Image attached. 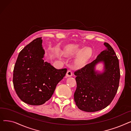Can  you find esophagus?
Instances as JSON below:
<instances>
[{
	"instance_id": "34e87169",
	"label": "esophagus",
	"mask_w": 131,
	"mask_h": 131,
	"mask_svg": "<svg viewBox=\"0 0 131 131\" xmlns=\"http://www.w3.org/2000/svg\"><path fill=\"white\" fill-rule=\"evenodd\" d=\"M73 73L71 71H67L66 73V77H71L72 76Z\"/></svg>"
}]
</instances>
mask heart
I'll list each match as a JSON object with an SVG mask.
<instances>
[{"label": "heart", "instance_id": "1", "mask_svg": "<svg viewBox=\"0 0 131 131\" xmlns=\"http://www.w3.org/2000/svg\"><path fill=\"white\" fill-rule=\"evenodd\" d=\"M63 53L67 56H73L74 55L77 56L75 59V63L79 66L84 65L90 57L91 54V50L89 48L84 49L82 48L78 45H69L66 46L63 49ZM61 58V56H59Z\"/></svg>", "mask_w": 131, "mask_h": 131}]
</instances>
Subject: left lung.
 <instances>
[{
  "label": "left lung",
  "instance_id": "8db88e82",
  "mask_svg": "<svg viewBox=\"0 0 131 131\" xmlns=\"http://www.w3.org/2000/svg\"><path fill=\"white\" fill-rule=\"evenodd\" d=\"M107 49L97 58L74 72L77 83L74 94L78 107L86 112H95L105 108L113 101L117 91L120 79L119 60L109 43ZM99 62L104 64V72H95L94 67Z\"/></svg>",
  "mask_w": 131,
  "mask_h": 131
}]
</instances>
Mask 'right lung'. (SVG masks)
<instances>
[{
	"label": "right lung",
	"instance_id": "right-lung-1",
	"mask_svg": "<svg viewBox=\"0 0 131 131\" xmlns=\"http://www.w3.org/2000/svg\"><path fill=\"white\" fill-rule=\"evenodd\" d=\"M42 40L38 38L20 51L13 71V82L19 99L33 106L42 105L52 97L66 68L57 70L44 61Z\"/></svg>",
	"mask_w": 131,
	"mask_h": 131
}]
</instances>
